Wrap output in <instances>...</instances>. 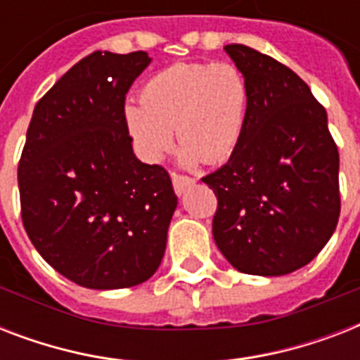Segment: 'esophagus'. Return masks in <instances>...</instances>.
I'll use <instances>...</instances> for the list:
<instances>
[{
    "mask_svg": "<svg viewBox=\"0 0 360 360\" xmlns=\"http://www.w3.org/2000/svg\"><path fill=\"white\" fill-rule=\"evenodd\" d=\"M172 181H174V188L179 196L186 191V188H188V186L194 185V179H192V177H188V175L175 174V172H172Z\"/></svg>",
    "mask_w": 360,
    "mask_h": 360,
    "instance_id": "obj_1",
    "label": "esophagus"
}]
</instances>
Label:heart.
Masks as SVG:
<instances>
[{
  "instance_id": "b5f03b06",
  "label": "heart",
  "mask_w": 360,
  "mask_h": 360,
  "mask_svg": "<svg viewBox=\"0 0 360 360\" xmlns=\"http://www.w3.org/2000/svg\"><path fill=\"white\" fill-rule=\"evenodd\" d=\"M140 104L124 108V123L146 162L174 143L186 162H220L239 146L248 110V84L231 63H175L141 87Z\"/></svg>"
}]
</instances>
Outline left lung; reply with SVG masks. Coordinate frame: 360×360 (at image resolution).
Masks as SVG:
<instances>
[{"instance_id":"left-lung-1","label":"left lung","mask_w":360,"mask_h":360,"mask_svg":"<svg viewBox=\"0 0 360 360\" xmlns=\"http://www.w3.org/2000/svg\"><path fill=\"white\" fill-rule=\"evenodd\" d=\"M224 50L245 75L248 110L230 160L202 177L219 200L214 243L240 273H293L338 224V147L307 82L250 46Z\"/></svg>"}]
</instances>
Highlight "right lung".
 Returning a JSON list of instances; mask_svg holds the SVG:
<instances>
[{"instance_id":"1","label":"right lung","mask_w":360,"mask_h":360,"mask_svg":"<svg viewBox=\"0 0 360 360\" xmlns=\"http://www.w3.org/2000/svg\"><path fill=\"white\" fill-rule=\"evenodd\" d=\"M146 52H93L37 103L18 162L20 211L37 252L65 278L120 290L162 262L177 196L134 157L124 98Z\"/></svg>"}]
</instances>
